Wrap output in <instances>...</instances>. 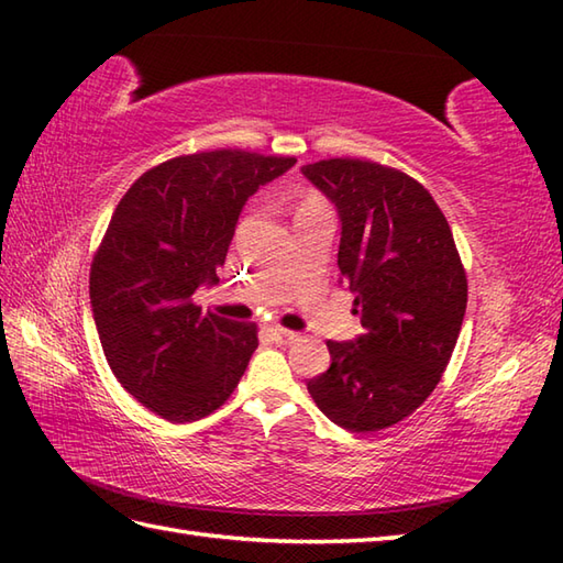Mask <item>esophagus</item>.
Wrapping results in <instances>:
<instances>
[{"label":"esophagus","instance_id":"34e87169","mask_svg":"<svg viewBox=\"0 0 563 563\" xmlns=\"http://www.w3.org/2000/svg\"><path fill=\"white\" fill-rule=\"evenodd\" d=\"M268 331H271V336H273L275 343H292V341H297V336H300V333H297V331L283 329V327H271Z\"/></svg>","mask_w":563,"mask_h":563}]
</instances>
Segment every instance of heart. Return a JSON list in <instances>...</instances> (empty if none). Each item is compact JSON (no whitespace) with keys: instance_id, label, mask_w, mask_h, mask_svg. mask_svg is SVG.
Instances as JSON below:
<instances>
[{"instance_id":"1","label":"heart","mask_w":563,"mask_h":563,"mask_svg":"<svg viewBox=\"0 0 563 563\" xmlns=\"http://www.w3.org/2000/svg\"><path fill=\"white\" fill-rule=\"evenodd\" d=\"M312 212H329L327 200L321 198L317 190H302L295 202V218H302V214H312Z\"/></svg>"}]
</instances>
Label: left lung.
Instances as JSON below:
<instances>
[{"instance_id": "1", "label": "left lung", "mask_w": 563, "mask_h": 563, "mask_svg": "<svg viewBox=\"0 0 563 563\" xmlns=\"http://www.w3.org/2000/svg\"><path fill=\"white\" fill-rule=\"evenodd\" d=\"M302 174L341 214L339 283L365 333L327 341L331 367L307 382L314 404L353 433L404 421L445 373L466 309V271L445 214L394 166L319 159Z\"/></svg>"}]
</instances>
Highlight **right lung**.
<instances>
[{"label":"right lung","mask_w":563,"mask_h":563,"mask_svg":"<svg viewBox=\"0 0 563 563\" xmlns=\"http://www.w3.org/2000/svg\"><path fill=\"white\" fill-rule=\"evenodd\" d=\"M295 157L246 150L181 154L152 166L118 202L89 271L93 321L118 382L172 423L232 397L258 345L254 321L202 312L249 196Z\"/></svg>","instance_id":"right-lung-1"}]
</instances>
